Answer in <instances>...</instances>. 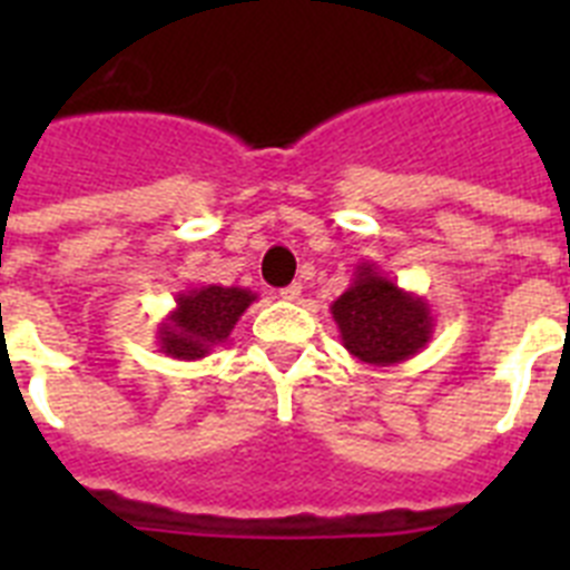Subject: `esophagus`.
Returning <instances> with one entry per match:
<instances>
[{
	"instance_id": "obj_1",
	"label": "esophagus",
	"mask_w": 570,
	"mask_h": 570,
	"mask_svg": "<svg viewBox=\"0 0 570 570\" xmlns=\"http://www.w3.org/2000/svg\"><path fill=\"white\" fill-rule=\"evenodd\" d=\"M279 296H282V299H285V302H296V299H299V296H302V285H299V282H291L288 288H282V291H279Z\"/></svg>"
}]
</instances>
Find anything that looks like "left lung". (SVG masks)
I'll return each mask as SVG.
<instances>
[{
	"label": "left lung",
	"mask_w": 570,
	"mask_h": 570,
	"mask_svg": "<svg viewBox=\"0 0 570 570\" xmlns=\"http://www.w3.org/2000/svg\"><path fill=\"white\" fill-rule=\"evenodd\" d=\"M340 340L356 362L374 367L416 356L434 336V314L425 296L400 288L374 262H360L354 279L331 305Z\"/></svg>",
	"instance_id": "obj_1"
}]
</instances>
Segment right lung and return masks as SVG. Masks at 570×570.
<instances>
[{
	"instance_id": "1",
	"label": "right lung",
	"mask_w": 570,
	"mask_h": 570,
	"mask_svg": "<svg viewBox=\"0 0 570 570\" xmlns=\"http://www.w3.org/2000/svg\"><path fill=\"white\" fill-rule=\"evenodd\" d=\"M250 302H256L254 291L236 285H203L176 294V308L156 328L159 351L185 362L205 360L214 347L228 342Z\"/></svg>"
}]
</instances>
